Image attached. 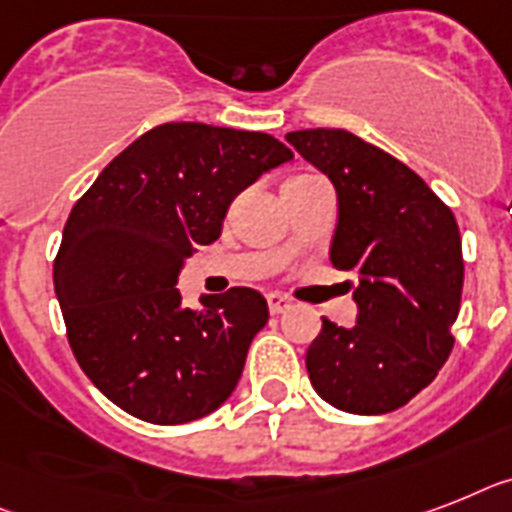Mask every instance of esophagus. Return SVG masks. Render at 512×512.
Segmentation results:
<instances>
[{"mask_svg":"<svg viewBox=\"0 0 512 512\" xmlns=\"http://www.w3.org/2000/svg\"><path fill=\"white\" fill-rule=\"evenodd\" d=\"M266 303H269V311H272V314H285L287 308H290V301H287L285 295H280V293L266 295Z\"/></svg>","mask_w":512,"mask_h":512,"instance_id":"obj_1","label":"esophagus"}]
</instances>
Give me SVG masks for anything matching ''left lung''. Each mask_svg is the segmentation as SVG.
I'll return each mask as SVG.
<instances>
[{
    "mask_svg": "<svg viewBox=\"0 0 512 512\" xmlns=\"http://www.w3.org/2000/svg\"><path fill=\"white\" fill-rule=\"evenodd\" d=\"M335 183V269L353 272L358 324L322 332L306 350L314 390L340 411L379 416L432 384L455 345L463 251L453 211L387 151L348 130L285 135Z\"/></svg>",
    "mask_w": 512,
    "mask_h": 512,
    "instance_id": "obj_1",
    "label": "left lung"
}]
</instances>
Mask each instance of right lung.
<instances>
[{
  "instance_id": "obj_1",
  "label": "right lung",
  "mask_w": 512,
  "mask_h": 512,
  "mask_svg": "<svg viewBox=\"0 0 512 512\" xmlns=\"http://www.w3.org/2000/svg\"><path fill=\"white\" fill-rule=\"evenodd\" d=\"M293 151L266 133L164 122L75 201L54 259L67 342L117 408L149 424L209 416L235 390L264 295L230 287L185 308L177 277L219 238L232 198Z\"/></svg>"
}]
</instances>
